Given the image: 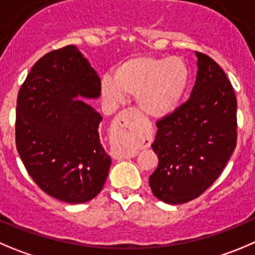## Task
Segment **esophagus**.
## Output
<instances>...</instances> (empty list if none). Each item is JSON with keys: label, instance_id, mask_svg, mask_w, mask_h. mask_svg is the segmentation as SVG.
<instances>
[{"label": "esophagus", "instance_id": "1", "mask_svg": "<svg viewBox=\"0 0 255 255\" xmlns=\"http://www.w3.org/2000/svg\"><path fill=\"white\" fill-rule=\"evenodd\" d=\"M136 111L134 109H125L115 116L118 124V139L121 142V156L134 157L137 154V147L142 142V132L135 123Z\"/></svg>", "mask_w": 255, "mask_h": 255}]
</instances>
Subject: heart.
Wrapping results in <instances>:
<instances>
[{"label":"heart","mask_w":255,"mask_h":255,"mask_svg":"<svg viewBox=\"0 0 255 255\" xmlns=\"http://www.w3.org/2000/svg\"><path fill=\"white\" fill-rule=\"evenodd\" d=\"M188 80V66L179 57L137 56L120 62L113 79L104 77L101 90L110 101H119L123 94L135 95L141 111L162 118L178 108Z\"/></svg>","instance_id":"heart-1"}]
</instances>
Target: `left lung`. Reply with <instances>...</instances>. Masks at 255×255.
Returning <instances> with one entry per match:
<instances>
[{"mask_svg": "<svg viewBox=\"0 0 255 255\" xmlns=\"http://www.w3.org/2000/svg\"><path fill=\"white\" fill-rule=\"evenodd\" d=\"M198 74L190 98L156 121L151 147L159 165L152 194L168 204L202 195L222 174L237 146V98L222 67L195 51Z\"/></svg>", "mask_w": 255, "mask_h": 255, "instance_id": "obj_1", "label": "left lung"}]
</instances>
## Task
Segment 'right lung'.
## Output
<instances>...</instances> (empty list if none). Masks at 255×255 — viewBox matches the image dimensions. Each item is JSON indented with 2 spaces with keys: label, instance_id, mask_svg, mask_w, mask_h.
<instances>
[{
  "label": "right lung",
  "instance_id": "right-lung-1",
  "mask_svg": "<svg viewBox=\"0 0 255 255\" xmlns=\"http://www.w3.org/2000/svg\"><path fill=\"white\" fill-rule=\"evenodd\" d=\"M101 80L75 46L46 53L17 96L16 147L41 190L61 202L95 198L111 159L99 136L100 114L82 98H99Z\"/></svg>",
  "mask_w": 255,
  "mask_h": 255
}]
</instances>
